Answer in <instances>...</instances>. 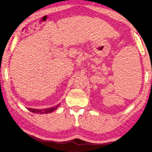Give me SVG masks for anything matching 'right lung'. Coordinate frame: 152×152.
<instances>
[{
  "label": "right lung",
  "mask_w": 152,
  "mask_h": 152,
  "mask_svg": "<svg viewBox=\"0 0 152 152\" xmlns=\"http://www.w3.org/2000/svg\"><path fill=\"white\" fill-rule=\"evenodd\" d=\"M59 106V105H57L55 107H50V108H47V109H31V108H28V109L31 112L34 113H38V114H46V113H52L56 110L58 107Z\"/></svg>",
  "instance_id": "obj_1"
}]
</instances>
